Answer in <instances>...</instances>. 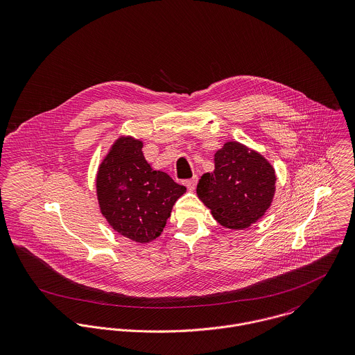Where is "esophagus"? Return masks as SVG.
<instances>
[{
    "instance_id": "esophagus-1",
    "label": "esophagus",
    "mask_w": 355,
    "mask_h": 355,
    "mask_svg": "<svg viewBox=\"0 0 355 355\" xmlns=\"http://www.w3.org/2000/svg\"><path fill=\"white\" fill-rule=\"evenodd\" d=\"M197 182H198V178H197V176H194L193 179L186 180V182H184V184H186V187H187L190 191H193V190L196 189V186H197Z\"/></svg>"
}]
</instances>
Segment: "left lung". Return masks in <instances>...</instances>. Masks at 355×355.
I'll list each match as a JSON object with an SVG mask.
<instances>
[{"mask_svg":"<svg viewBox=\"0 0 355 355\" xmlns=\"http://www.w3.org/2000/svg\"><path fill=\"white\" fill-rule=\"evenodd\" d=\"M275 184V168L262 154L230 141L214 154V171L200 179L197 196L218 224L245 230L269 209Z\"/></svg>","mask_w":355,"mask_h":355,"instance_id":"8db88e82","label":"left lung"}]
</instances>
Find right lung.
Wrapping results in <instances>:
<instances>
[{
    "label": "right lung",
    "mask_w": 355,
    "mask_h": 355,
    "mask_svg": "<svg viewBox=\"0 0 355 355\" xmlns=\"http://www.w3.org/2000/svg\"><path fill=\"white\" fill-rule=\"evenodd\" d=\"M144 142L119 137L102 159L96 179L102 216L120 235L149 243L158 238L186 187L145 159Z\"/></svg>",
    "instance_id": "right-lung-1"
}]
</instances>
